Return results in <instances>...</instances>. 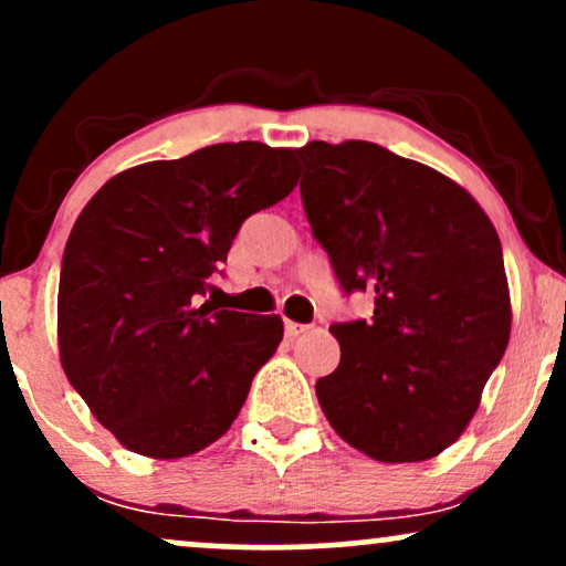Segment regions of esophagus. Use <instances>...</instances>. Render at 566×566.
I'll list each match as a JSON object with an SVG mask.
<instances>
[{
	"mask_svg": "<svg viewBox=\"0 0 566 566\" xmlns=\"http://www.w3.org/2000/svg\"><path fill=\"white\" fill-rule=\"evenodd\" d=\"M308 324H297V322H284V333H287V337H301V335H305L308 333Z\"/></svg>",
	"mask_w": 566,
	"mask_h": 566,
	"instance_id": "34e87169",
	"label": "esophagus"
}]
</instances>
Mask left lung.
<instances>
[{"instance_id": "obj_1", "label": "left lung", "mask_w": 566, "mask_h": 566, "mask_svg": "<svg viewBox=\"0 0 566 566\" xmlns=\"http://www.w3.org/2000/svg\"><path fill=\"white\" fill-rule=\"evenodd\" d=\"M314 239L369 319L333 324L340 365L316 380L337 437L380 463H420L458 441L511 337L503 247L479 201L420 161L367 140L297 148Z\"/></svg>"}]
</instances>
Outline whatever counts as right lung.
<instances>
[{
    "label": "right lung",
    "mask_w": 566,
    "mask_h": 566,
    "mask_svg": "<svg viewBox=\"0 0 566 566\" xmlns=\"http://www.w3.org/2000/svg\"><path fill=\"white\" fill-rule=\"evenodd\" d=\"M295 186L292 148L216 143L114 175L76 218L57 287L61 365L129 452L188 458L237 420L284 324L201 297L239 226Z\"/></svg>",
    "instance_id": "obj_1"
}]
</instances>
